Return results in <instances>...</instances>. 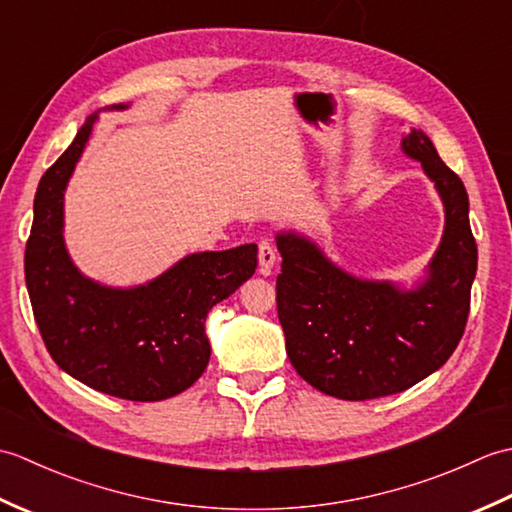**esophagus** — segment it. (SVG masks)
Returning <instances> with one entry per match:
<instances>
[{
  "label": "esophagus",
  "mask_w": 512,
  "mask_h": 512,
  "mask_svg": "<svg viewBox=\"0 0 512 512\" xmlns=\"http://www.w3.org/2000/svg\"><path fill=\"white\" fill-rule=\"evenodd\" d=\"M257 259H259V273H262V275H270V270H273V266H275V262H277V250H275V246L270 244V242H262V244H259V255H257Z\"/></svg>",
  "instance_id": "1"
}]
</instances>
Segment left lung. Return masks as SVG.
Here are the masks:
<instances>
[{
  "instance_id": "8db88e82",
  "label": "left lung",
  "mask_w": 512,
  "mask_h": 512,
  "mask_svg": "<svg viewBox=\"0 0 512 512\" xmlns=\"http://www.w3.org/2000/svg\"><path fill=\"white\" fill-rule=\"evenodd\" d=\"M444 204V233L427 275L411 290L361 279L336 266L317 242L277 233V312L297 374L323 394L372 400L398 394L449 361L471 308L477 246L469 195L422 129L402 138Z\"/></svg>"
}]
</instances>
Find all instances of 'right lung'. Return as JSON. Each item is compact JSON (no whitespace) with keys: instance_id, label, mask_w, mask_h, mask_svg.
Here are the masks:
<instances>
[{"instance_id":"obj_1","label":"right lung","mask_w":512,"mask_h":512,"mask_svg":"<svg viewBox=\"0 0 512 512\" xmlns=\"http://www.w3.org/2000/svg\"><path fill=\"white\" fill-rule=\"evenodd\" d=\"M99 112L39 180L24 259L26 286L41 339L65 374L103 394L156 402L202 376L211 358L206 314L253 277L257 246L191 253L134 288L85 277L65 248L63 195Z\"/></svg>"}]
</instances>
